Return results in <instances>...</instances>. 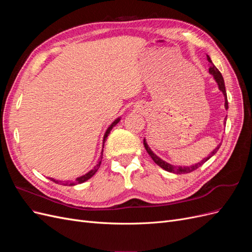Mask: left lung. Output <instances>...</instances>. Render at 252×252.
<instances>
[{
    "label": "left lung",
    "mask_w": 252,
    "mask_h": 252,
    "mask_svg": "<svg viewBox=\"0 0 252 252\" xmlns=\"http://www.w3.org/2000/svg\"><path fill=\"white\" fill-rule=\"evenodd\" d=\"M207 60H208V62L210 63L209 73L212 75L213 79H215V81L217 82L218 86H219V89L223 93L224 98H225V108L228 109L227 94H226L225 83H224V79H223V77H222V73H220V72L219 71L218 68H217L215 65H213V63L211 62V59L209 58V56H207ZM224 125H226V118H225V120H224ZM144 146H145V149L147 150L149 156L151 157V158L154 159L155 163H156L157 165H158L159 167H161V168L165 169L166 171H169V172L175 173V174H182V173H189V172H191V171H193V170L199 168V167H201L205 162H207L211 157H213V156H215V155L217 154V151L219 150V148H220V144H219L218 146L210 152L209 156L204 158L201 162L196 163V164H194V165H190V166H174V165H171V164H169V163L165 162L164 159H162L161 158H158V157L155 154V152L150 149V147L148 146V144H147V142H146V140H145V139H144Z\"/></svg>",
    "instance_id": "obj_1"
}]
</instances>
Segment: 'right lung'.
Here are the masks:
<instances>
[{
    "label": "right lung",
    "mask_w": 252,
    "mask_h": 252,
    "mask_svg": "<svg viewBox=\"0 0 252 252\" xmlns=\"http://www.w3.org/2000/svg\"><path fill=\"white\" fill-rule=\"evenodd\" d=\"M121 121V118H118L117 120H114L112 123H111V125L107 128V130H106V132H105V134H104V138H103V148H104V143H105V141H106V139H107V136L109 135V133H110V131H111V129L116 126L119 122ZM102 158H103V149H102V152H101V157H100V158H98V162H97V164L94 167L93 169H91L90 171H88L87 173H85L84 175H81V177H79V178H77L75 179L74 181H72V182H66V183H64L63 185H65V186H74V185H77V184H81V183H84V182H86L87 180H89L91 177H93L94 174H95V172L97 171V169L100 168V165H101V162H102ZM52 182H55V183H57V184H59V183H62V181H57V180H55V179H52V178H49Z\"/></svg>",
    "instance_id": "right-lung-1"
}]
</instances>
